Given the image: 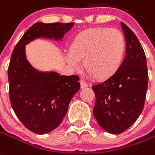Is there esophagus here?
<instances>
[{"instance_id":"1","label":"esophagus","mask_w":155,"mask_h":155,"mask_svg":"<svg viewBox=\"0 0 155 155\" xmlns=\"http://www.w3.org/2000/svg\"><path fill=\"white\" fill-rule=\"evenodd\" d=\"M80 85H81V89L86 88V87H87V86H88V85H87V84H86V82L83 81V80H80Z\"/></svg>"}]
</instances>
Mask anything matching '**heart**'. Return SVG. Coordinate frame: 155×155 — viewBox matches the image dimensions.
<instances>
[{
  "label": "heart",
  "mask_w": 155,
  "mask_h": 155,
  "mask_svg": "<svg viewBox=\"0 0 155 155\" xmlns=\"http://www.w3.org/2000/svg\"><path fill=\"white\" fill-rule=\"evenodd\" d=\"M126 42L116 29L90 28L74 37L67 51V62L75 69L82 61L85 71L97 80H105L118 71L123 63Z\"/></svg>",
  "instance_id": "heart-1"
}]
</instances>
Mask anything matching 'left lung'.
Instances as JSON below:
<instances>
[{
    "instance_id": "1",
    "label": "left lung",
    "mask_w": 155,
    "mask_h": 155,
    "mask_svg": "<svg viewBox=\"0 0 155 155\" xmlns=\"http://www.w3.org/2000/svg\"><path fill=\"white\" fill-rule=\"evenodd\" d=\"M126 54L113 76L92 86L95 94L93 114L99 125L110 134H121L137 120L143 110L148 87L144 50L134 32L121 22Z\"/></svg>"
}]
</instances>
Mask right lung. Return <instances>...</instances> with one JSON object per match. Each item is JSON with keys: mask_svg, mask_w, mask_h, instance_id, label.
I'll return each mask as SVG.
<instances>
[{"mask_svg": "<svg viewBox=\"0 0 155 155\" xmlns=\"http://www.w3.org/2000/svg\"><path fill=\"white\" fill-rule=\"evenodd\" d=\"M70 23L32 25L14 47L8 69L9 99L26 129L37 134L50 133L62 123L72 98L80 89L79 77L39 72L26 60L25 46L37 38L61 39Z\"/></svg>", "mask_w": 155, "mask_h": 155, "instance_id": "right-lung-1", "label": "right lung"}]
</instances>
